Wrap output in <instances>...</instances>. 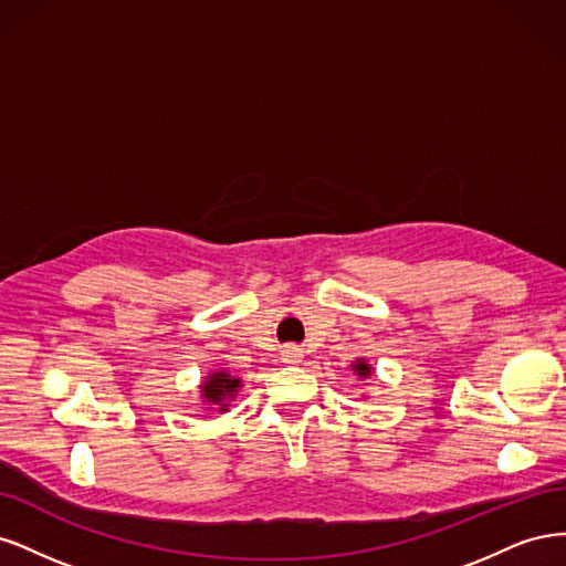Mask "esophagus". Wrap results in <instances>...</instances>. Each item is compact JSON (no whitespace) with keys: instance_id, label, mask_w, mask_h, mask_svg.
<instances>
[{"instance_id":"esophagus-1","label":"esophagus","mask_w":566,"mask_h":566,"mask_svg":"<svg viewBox=\"0 0 566 566\" xmlns=\"http://www.w3.org/2000/svg\"><path fill=\"white\" fill-rule=\"evenodd\" d=\"M281 356H283L285 364H300L304 352H302L297 345H287V347H283V354H281Z\"/></svg>"}]
</instances>
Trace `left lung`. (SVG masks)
<instances>
[{
	"label": "left lung",
	"instance_id": "obj_1",
	"mask_svg": "<svg viewBox=\"0 0 566 566\" xmlns=\"http://www.w3.org/2000/svg\"><path fill=\"white\" fill-rule=\"evenodd\" d=\"M354 370L361 375V378H366V375H370V368H368V364H364V361H358L356 366H354Z\"/></svg>",
	"mask_w": 566,
	"mask_h": 566
}]
</instances>
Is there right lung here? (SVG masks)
<instances>
[{
  "label": "right lung",
  "mask_w": 566,
  "mask_h": 566,
  "mask_svg": "<svg viewBox=\"0 0 566 566\" xmlns=\"http://www.w3.org/2000/svg\"><path fill=\"white\" fill-rule=\"evenodd\" d=\"M241 387V380H235V378H231L229 373H212L210 378H208V382H205L200 389H202V397L208 399L212 406H221L219 410H224L227 408V399H233V394H235V389Z\"/></svg>",
  "instance_id": "add662e5"
}]
</instances>
